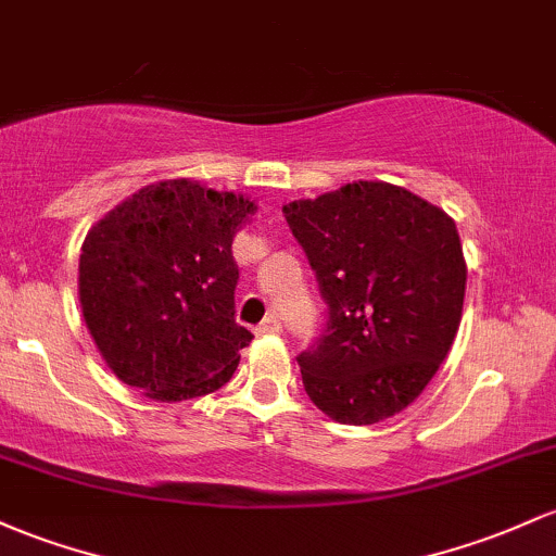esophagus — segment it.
<instances>
[{
	"instance_id": "obj_1",
	"label": "esophagus",
	"mask_w": 556,
	"mask_h": 556,
	"mask_svg": "<svg viewBox=\"0 0 556 556\" xmlns=\"http://www.w3.org/2000/svg\"><path fill=\"white\" fill-rule=\"evenodd\" d=\"M258 332L261 334H279V332H282V321H279V316L268 314L266 319L258 325Z\"/></svg>"
}]
</instances>
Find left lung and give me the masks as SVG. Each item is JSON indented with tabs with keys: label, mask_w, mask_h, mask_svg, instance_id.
<instances>
[{
	"label": "left lung",
	"mask_w": 556,
	"mask_h": 556,
	"mask_svg": "<svg viewBox=\"0 0 556 556\" xmlns=\"http://www.w3.org/2000/svg\"><path fill=\"white\" fill-rule=\"evenodd\" d=\"M329 306L298 356L303 388L340 425L404 412L459 332L467 261L454 218L388 181H351L282 208Z\"/></svg>",
	"instance_id": "1"
}]
</instances>
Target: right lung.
Returning <instances> with one entry per match:
<instances>
[{
  "label": "right lung",
  "instance_id": "add662e5",
  "mask_svg": "<svg viewBox=\"0 0 556 556\" xmlns=\"http://www.w3.org/2000/svg\"><path fill=\"white\" fill-rule=\"evenodd\" d=\"M258 211L192 179L142 187L84 237L78 303L108 369L152 401L227 386L253 334L235 321L231 242Z\"/></svg>",
  "mask_w": 556,
  "mask_h": 556
}]
</instances>
